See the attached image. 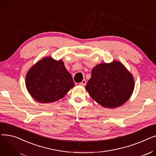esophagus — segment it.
<instances>
[{
	"label": "esophagus",
	"mask_w": 156,
	"mask_h": 156,
	"mask_svg": "<svg viewBox=\"0 0 156 156\" xmlns=\"http://www.w3.org/2000/svg\"><path fill=\"white\" fill-rule=\"evenodd\" d=\"M86 83H87L86 80H83V81H81V82L80 83V85H82V86H85L86 85Z\"/></svg>",
	"instance_id": "34e87169"
}]
</instances>
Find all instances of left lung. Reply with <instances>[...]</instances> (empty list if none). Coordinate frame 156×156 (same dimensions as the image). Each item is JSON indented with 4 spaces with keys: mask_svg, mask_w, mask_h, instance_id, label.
I'll return each instance as SVG.
<instances>
[{
    "mask_svg": "<svg viewBox=\"0 0 156 156\" xmlns=\"http://www.w3.org/2000/svg\"><path fill=\"white\" fill-rule=\"evenodd\" d=\"M134 85L132 74L121 62L113 61L94 67L85 88L98 104L104 108H115L129 99Z\"/></svg>",
    "mask_w": 156,
    "mask_h": 156,
    "instance_id": "left-lung-1",
    "label": "left lung"
}]
</instances>
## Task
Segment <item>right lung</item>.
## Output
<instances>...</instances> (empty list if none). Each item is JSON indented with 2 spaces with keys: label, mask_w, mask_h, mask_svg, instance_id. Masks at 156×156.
<instances>
[{
  "label": "right lung",
  "mask_w": 156,
  "mask_h": 156,
  "mask_svg": "<svg viewBox=\"0 0 156 156\" xmlns=\"http://www.w3.org/2000/svg\"><path fill=\"white\" fill-rule=\"evenodd\" d=\"M26 86L36 101L49 103L62 99L75 83L61 60L46 57L28 71Z\"/></svg>",
  "instance_id": "obj_1"
}]
</instances>
